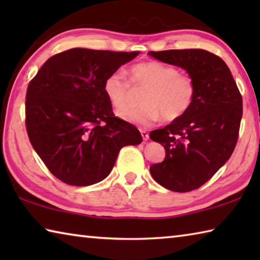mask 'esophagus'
Segmentation results:
<instances>
[{"instance_id": "1", "label": "esophagus", "mask_w": 260, "mask_h": 260, "mask_svg": "<svg viewBox=\"0 0 260 260\" xmlns=\"http://www.w3.org/2000/svg\"><path fill=\"white\" fill-rule=\"evenodd\" d=\"M140 132H141V135H142V139H143V141H147V140L149 139V134H148V132H147L146 129H140Z\"/></svg>"}]
</instances>
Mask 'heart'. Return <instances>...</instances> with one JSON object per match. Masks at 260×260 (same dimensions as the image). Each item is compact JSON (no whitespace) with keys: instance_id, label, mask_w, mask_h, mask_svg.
Instances as JSON below:
<instances>
[{"instance_id":"1","label":"heart","mask_w":260,"mask_h":260,"mask_svg":"<svg viewBox=\"0 0 260 260\" xmlns=\"http://www.w3.org/2000/svg\"><path fill=\"white\" fill-rule=\"evenodd\" d=\"M129 80L120 72H112L105 78L103 90L109 102L121 110L133 99L132 85L146 89L141 96L142 107L118 111L121 119L135 125L151 126L161 117L166 121L178 120L190 110L196 98L195 79L161 61L149 60L133 65Z\"/></svg>"}]
</instances>
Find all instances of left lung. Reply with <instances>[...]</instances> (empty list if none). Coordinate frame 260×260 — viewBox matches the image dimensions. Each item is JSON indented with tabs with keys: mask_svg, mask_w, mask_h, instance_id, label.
Segmentation results:
<instances>
[{
	"mask_svg": "<svg viewBox=\"0 0 260 260\" xmlns=\"http://www.w3.org/2000/svg\"><path fill=\"white\" fill-rule=\"evenodd\" d=\"M158 60L186 70L197 93L190 110L150 139L165 148L164 161L150 166L152 178L178 192L195 190L230 159L239 139L242 96L230 69L203 49L149 51Z\"/></svg>",
	"mask_w": 260,
	"mask_h": 260,
	"instance_id": "left-lung-1",
	"label": "left lung"
}]
</instances>
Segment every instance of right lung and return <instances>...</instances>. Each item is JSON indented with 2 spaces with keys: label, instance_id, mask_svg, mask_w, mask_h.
<instances>
[{
  "label": "right lung",
  "instance_id": "1",
  "mask_svg": "<svg viewBox=\"0 0 260 260\" xmlns=\"http://www.w3.org/2000/svg\"><path fill=\"white\" fill-rule=\"evenodd\" d=\"M138 55L73 48L50 57L29 81L26 131L60 181L78 187L102 181L122 147L142 142L134 125L114 116L103 90L105 78Z\"/></svg>",
  "mask_w": 260,
  "mask_h": 260
}]
</instances>
